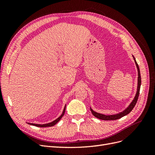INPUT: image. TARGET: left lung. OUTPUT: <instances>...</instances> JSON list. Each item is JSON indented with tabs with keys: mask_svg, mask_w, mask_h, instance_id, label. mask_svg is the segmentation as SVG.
<instances>
[{
	"mask_svg": "<svg viewBox=\"0 0 155 155\" xmlns=\"http://www.w3.org/2000/svg\"><path fill=\"white\" fill-rule=\"evenodd\" d=\"M133 57L134 58V60L135 61V64L137 65V67L138 69V86H137V94H136L135 97L134 98V100L132 101V102L130 103V104L129 105V107L127 108L126 109H125L123 112H120L119 114H114V115H105V114H100L97 113V112L94 111L91 108V110L92 112V114L96 118L100 119V120H118L121 118H122L123 116L128 114L129 113L132 111V110L133 109V108L134 107L138 101V98L139 96V94H140V86H141V76H140V68L138 67V64H137V61H136V59L134 58V56L133 55Z\"/></svg>",
	"mask_w": 155,
	"mask_h": 155,
	"instance_id": "1",
	"label": "left lung"
}]
</instances>
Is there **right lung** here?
Returning <instances> with one entry per match:
<instances>
[{
  "label": "right lung",
  "instance_id": "right-lung-1",
  "mask_svg": "<svg viewBox=\"0 0 155 155\" xmlns=\"http://www.w3.org/2000/svg\"><path fill=\"white\" fill-rule=\"evenodd\" d=\"M65 109H66V106H65L64 108V110H63V111L62 114L58 118H57L55 120H54V121H52V122H50V123L46 124H43V125H42V124H30V123H28V124H29L30 125H31L36 126V127H51V126H54V125H55L56 124H57L61 119V118L63 116V115H64V112H65Z\"/></svg>",
  "mask_w": 155,
  "mask_h": 155
}]
</instances>
